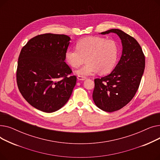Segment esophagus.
I'll list each match as a JSON object with an SVG mask.
<instances>
[{"label":"esophagus","mask_w":160,"mask_h":160,"mask_svg":"<svg viewBox=\"0 0 160 160\" xmlns=\"http://www.w3.org/2000/svg\"><path fill=\"white\" fill-rule=\"evenodd\" d=\"M77 78L79 80H84L86 79V77H82V76H78Z\"/></svg>","instance_id":"1"}]
</instances>
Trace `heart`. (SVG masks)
Here are the masks:
<instances>
[{
    "label": "heart",
    "mask_w": 160,
    "mask_h": 160,
    "mask_svg": "<svg viewBox=\"0 0 160 160\" xmlns=\"http://www.w3.org/2000/svg\"><path fill=\"white\" fill-rule=\"evenodd\" d=\"M77 49L69 48L65 53L66 62L77 68L85 62L86 64L76 71L78 76L86 77L98 71L100 74L110 72L116 64L119 48L112 39L100 37H88L80 39Z\"/></svg>",
    "instance_id": "b5f03b06"
}]
</instances>
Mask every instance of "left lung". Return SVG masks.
I'll return each instance as SVG.
<instances>
[{
    "instance_id": "8db88e82",
    "label": "left lung",
    "mask_w": 160,
    "mask_h": 160,
    "mask_svg": "<svg viewBox=\"0 0 160 160\" xmlns=\"http://www.w3.org/2000/svg\"><path fill=\"white\" fill-rule=\"evenodd\" d=\"M114 33L122 46V55L112 72L95 79L93 99L96 106L107 112L119 110L133 98L143 74L145 59L138 42L119 29H111L100 33Z\"/></svg>"
}]
</instances>
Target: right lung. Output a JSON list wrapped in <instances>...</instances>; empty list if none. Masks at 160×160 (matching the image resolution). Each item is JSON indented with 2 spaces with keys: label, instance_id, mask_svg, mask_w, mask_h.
<instances>
[{
  "label": "right lung",
  "instance_id": "1",
  "mask_svg": "<svg viewBox=\"0 0 160 160\" xmlns=\"http://www.w3.org/2000/svg\"><path fill=\"white\" fill-rule=\"evenodd\" d=\"M71 38L45 33L30 39L21 49L17 83L20 93L33 107L46 113L62 108L68 101L77 82L65 62Z\"/></svg>",
  "mask_w": 160,
  "mask_h": 160
}]
</instances>
